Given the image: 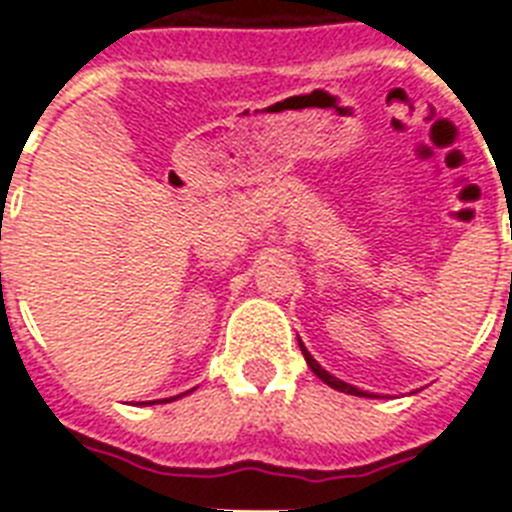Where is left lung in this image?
<instances>
[{"instance_id": "8db88e82", "label": "left lung", "mask_w": 512, "mask_h": 512, "mask_svg": "<svg viewBox=\"0 0 512 512\" xmlns=\"http://www.w3.org/2000/svg\"><path fill=\"white\" fill-rule=\"evenodd\" d=\"M300 350H303V356H305V361H308V366H311V372L316 374V377H319V380L327 382L329 388L340 390V393H350V396H366L364 390L353 388V385H348V382H342V380H337V377H332V374H329L327 369H321V366L316 364V358H313L311 353H308V350H305L303 342H300Z\"/></svg>"}]
</instances>
